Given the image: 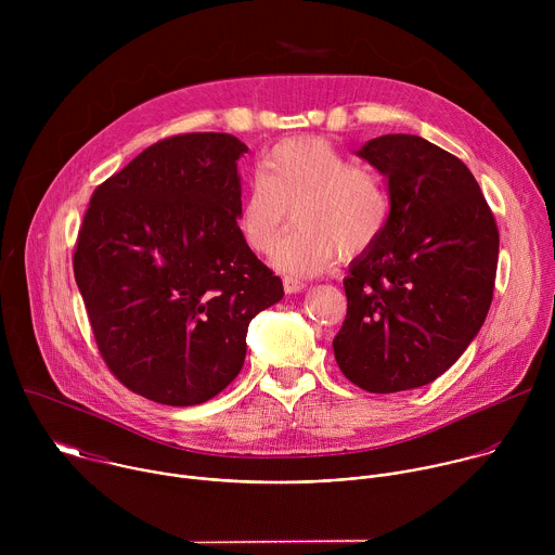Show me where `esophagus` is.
Wrapping results in <instances>:
<instances>
[{
    "label": "esophagus",
    "mask_w": 555,
    "mask_h": 555,
    "mask_svg": "<svg viewBox=\"0 0 555 555\" xmlns=\"http://www.w3.org/2000/svg\"><path fill=\"white\" fill-rule=\"evenodd\" d=\"M283 287H285L287 294H298V292H302L307 287V283L302 279H296V276H285L283 279Z\"/></svg>",
    "instance_id": "1"
}]
</instances>
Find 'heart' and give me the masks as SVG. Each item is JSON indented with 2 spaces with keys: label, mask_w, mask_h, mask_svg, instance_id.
I'll list each match as a JSON object with an SVG mask.
<instances>
[{
  "label": "heart",
  "mask_w": 555,
  "mask_h": 555,
  "mask_svg": "<svg viewBox=\"0 0 555 555\" xmlns=\"http://www.w3.org/2000/svg\"><path fill=\"white\" fill-rule=\"evenodd\" d=\"M298 230L274 253V266L294 276L327 270L338 253H369L388 228L392 199L384 178L321 138H289L274 144L248 184L236 228L244 244L268 255L289 223Z\"/></svg>",
  "instance_id": "obj_1"
}]
</instances>
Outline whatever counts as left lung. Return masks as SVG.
<instances>
[{
    "label": "left lung",
    "mask_w": 555,
    "mask_h": 555,
    "mask_svg": "<svg viewBox=\"0 0 555 555\" xmlns=\"http://www.w3.org/2000/svg\"><path fill=\"white\" fill-rule=\"evenodd\" d=\"M388 178L390 223L345 279L347 319L334 356L369 392L430 384L479 334L494 296L499 228L456 155L409 133L360 151Z\"/></svg>",
    "instance_id": "left-lung-1"
}]
</instances>
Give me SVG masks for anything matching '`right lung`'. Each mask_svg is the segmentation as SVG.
<instances>
[{"instance_id":"right-lung-1","label":"right lung","mask_w":555,"mask_h":555,"mask_svg":"<svg viewBox=\"0 0 555 555\" xmlns=\"http://www.w3.org/2000/svg\"><path fill=\"white\" fill-rule=\"evenodd\" d=\"M246 151L212 131L155 142L94 189L78 228L74 279L96 347L151 402L215 398L244 366L250 321L283 298L236 228Z\"/></svg>"}]
</instances>
